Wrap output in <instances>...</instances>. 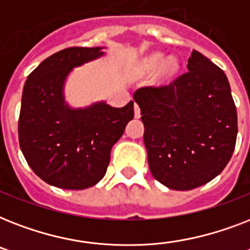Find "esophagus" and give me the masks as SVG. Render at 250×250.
Here are the masks:
<instances>
[{"instance_id":"34e87169","label":"esophagus","mask_w":250,"mask_h":250,"mask_svg":"<svg viewBox=\"0 0 250 250\" xmlns=\"http://www.w3.org/2000/svg\"><path fill=\"white\" fill-rule=\"evenodd\" d=\"M135 117L140 118V107L137 104H135Z\"/></svg>"}]
</instances>
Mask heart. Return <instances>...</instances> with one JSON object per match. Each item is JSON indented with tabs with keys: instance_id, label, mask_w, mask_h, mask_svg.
<instances>
[{
	"instance_id": "b5f03b06",
	"label": "heart",
	"mask_w": 250,
	"mask_h": 250,
	"mask_svg": "<svg viewBox=\"0 0 250 250\" xmlns=\"http://www.w3.org/2000/svg\"><path fill=\"white\" fill-rule=\"evenodd\" d=\"M143 66L148 71H156L162 66V72L165 75H174L180 67V63H179L178 58H175V57L166 58L164 53L156 52L145 57L143 61Z\"/></svg>"
}]
</instances>
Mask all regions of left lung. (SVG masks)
<instances>
[{
	"label": "left lung",
	"instance_id": "8db88e82",
	"mask_svg": "<svg viewBox=\"0 0 250 250\" xmlns=\"http://www.w3.org/2000/svg\"><path fill=\"white\" fill-rule=\"evenodd\" d=\"M187 67L168 85L133 93L150 172L175 190L193 189L221 174L237 136L236 106L225 72L197 50Z\"/></svg>",
	"mask_w": 250,
	"mask_h": 250
}]
</instances>
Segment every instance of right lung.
I'll list each match as a JSON object with an SVG mask.
<instances>
[{"label":"right lung","instance_id":"right-lung-1","mask_svg":"<svg viewBox=\"0 0 250 250\" xmlns=\"http://www.w3.org/2000/svg\"><path fill=\"white\" fill-rule=\"evenodd\" d=\"M102 46L67 48L44 60L25 80L18 123L19 145L33 172L50 186L85 189L106 174L113 145L133 119V101L74 109L64 82L74 67L102 57Z\"/></svg>","mask_w":250,"mask_h":250}]
</instances>
